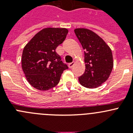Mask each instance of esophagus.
Returning a JSON list of instances; mask_svg holds the SVG:
<instances>
[{
	"label": "esophagus",
	"instance_id": "34e87169",
	"mask_svg": "<svg viewBox=\"0 0 133 133\" xmlns=\"http://www.w3.org/2000/svg\"><path fill=\"white\" fill-rule=\"evenodd\" d=\"M74 64H75L74 62H72L71 63H69V64H68V67H69V68H72L73 67V65H74Z\"/></svg>",
	"mask_w": 133,
	"mask_h": 133
}]
</instances>
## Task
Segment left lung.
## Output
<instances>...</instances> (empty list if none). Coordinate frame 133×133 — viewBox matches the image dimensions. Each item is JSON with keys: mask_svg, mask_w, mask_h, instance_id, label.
Returning a JSON list of instances; mask_svg holds the SVG:
<instances>
[{"mask_svg": "<svg viewBox=\"0 0 133 133\" xmlns=\"http://www.w3.org/2000/svg\"><path fill=\"white\" fill-rule=\"evenodd\" d=\"M75 33L84 49L85 72L78 77L80 84L87 88H96L108 79L113 68L111 49L95 32L77 28Z\"/></svg>", "mask_w": 133, "mask_h": 133, "instance_id": "8db88e82", "label": "left lung"}]
</instances>
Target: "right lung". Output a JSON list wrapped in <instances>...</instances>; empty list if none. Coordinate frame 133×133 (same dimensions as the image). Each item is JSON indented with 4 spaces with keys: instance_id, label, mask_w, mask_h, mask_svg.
I'll return each mask as SVG.
<instances>
[{
    "instance_id": "1",
    "label": "right lung",
    "mask_w": 133,
    "mask_h": 133,
    "mask_svg": "<svg viewBox=\"0 0 133 133\" xmlns=\"http://www.w3.org/2000/svg\"><path fill=\"white\" fill-rule=\"evenodd\" d=\"M68 33L65 28H44L24 48L22 70L28 82L35 89L46 91L55 87L63 71L68 69L55 51Z\"/></svg>"
}]
</instances>
